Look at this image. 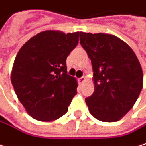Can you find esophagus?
<instances>
[{
    "label": "esophagus",
    "instance_id": "esophagus-1",
    "mask_svg": "<svg viewBox=\"0 0 146 146\" xmlns=\"http://www.w3.org/2000/svg\"><path fill=\"white\" fill-rule=\"evenodd\" d=\"M85 80H86V77H85V76H82L81 78L78 79V81H79L80 83H83V82H85Z\"/></svg>",
    "mask_w": 146,
    "mask_h": 146
}]
</instances>
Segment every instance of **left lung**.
<instances>
[{"instance_id":"8db88e82","label":"left lung","mask_w":146,"mask_h":146,"mask_svg":"<svg viewBox=\"0 0 146 146\" xmlns=\"http://www.w3.org/2000/svg\"><path fill=\"white\" fill-rule=\"evenodd\" d=\"M80 44L91 59L94 92L85 99L96 119L119 121L135 104L143 88V71L132 48L118 37L80 33Z\"/></svg>"}]
</instances>
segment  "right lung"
I'll use <instances>...</instances> for the list:
<instances>
[{"label": "right lung", "instance_id": "obj_1", "mask_svg": "<svg viewBox=\"0 0 146 146\" xmlns=\"http://www.w3.org/2000/svg\"><path fill=\"white\" fill-rule=\"evenodd\" d=\"M80 33L42 31L19 51L11 82L19 101L34 119L51 121L68 111L77 94V82L67 74L66 58L77 46Z\"/></svg>", "mask_w": 146, "mask_h": 146}]
</instances>
